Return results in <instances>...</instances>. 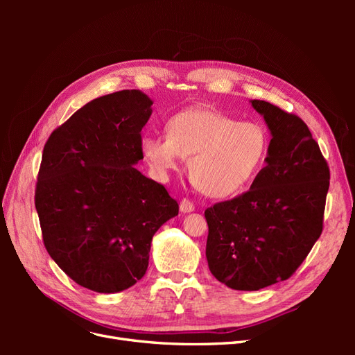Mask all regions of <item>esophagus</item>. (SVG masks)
Returning <instances> with one entry per match:
<instances>
[{
  "instance_id": "esophagus-1",
  "label": "esophagus",
  "mask_w": 355,
  "mask_h": 355,
  "mask_svg": "<svg viewBox=\"0 0 355 355\" xmlns=\"http://www.w3.org/2000/svg\"><path fill=\"white\" fill-rule=\"evenodd\" d=\"M194 202H192L191 200H188V198H184L180 201V211L182 213H191V211H194Z\"/></svg>"
}]
</instances>
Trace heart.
Listing matches in <instances>:
<instances>
[{
    "label": "heart",
    "mask_w": 355,
    "mask_h": 355,
    "mask_svg": "<svg viewBox=\"0 0 355 355\" xmlns=\"http://www.w3.org/2000/svg\"><path fill=\"white\" fill-rule=\"evenodd\" d=\"M167 137L148 135L141 148L159 175L189 159L191 182L211 198H228L249 188L261 173L271 137L256 121H239L209 108H191L168 118Z\"/></svg>",
    "instance_id": "obj_1"
}]
</instances>
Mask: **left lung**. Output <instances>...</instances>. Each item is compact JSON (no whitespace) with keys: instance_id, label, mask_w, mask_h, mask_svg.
Listing matches in <instances>:
<instances>
[{"instance_id":"obj_1","label":"left lung","mask_w":355,"mask_h":355,"mask_svg":"<svg viewBox=\"0 0 355 355\" xmlns=\"http://www.w3.org/2000/svg\"><path fill=\"white\" fill-rule=\"evenodd\" d=\"M270 128L266 166L250 189L204 211L206 257L216 280L261 290L287 280L323 231L330 171L308 125L265 101H250Z\"/></svg>"}]
</instances>
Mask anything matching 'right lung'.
Instances as JSON below:
<instances>
[{"label": "right lung", "mask_w": 355, "mask_h": 355, "mask_svg": "<svg viewBox=\"0 0 355 355\" xmlns=\"http://www.w3.org/2000/svg\"><path fill=\"white\" fill-rule=\"evenodd\" d=\"M151 106L141 90L102 96L58 127L42 151V240L60 270L93 292H123L141 280L154 234L179 213L166 188L135 167Z\"/></svg>", "instance_id": "obj_1"}]
</instances>
